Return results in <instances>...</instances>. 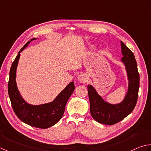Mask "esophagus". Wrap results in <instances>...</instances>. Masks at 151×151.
Masks as SVG:
<instances>
[{
	"label": "esophagus",
	"mask_w": 151,
	"mask_h": 151,
	"mask_svg": "<svg viewBox=\"0 0 151 151\" xmlns=\"http://www.w3.org/2000/svg\"><path fill=\"white\" fill-rule=\"evenodd\" d=\"M88 79L87 76L85 73H82V74L79 75L78 76V81L81 83H85L87 82Z\"/></svg>",
	"instance_id": "esophagus-1"
}]
</instances>
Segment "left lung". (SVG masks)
Instances as JSON below:
<instances>
[{
    "mask_svg": "<svg viewBox=\"0 0 151 151\" xmlns=\"http://www.w3.org/2000/svg\"><path fill=\"white\" fill-rule=\"evenodd\" d=\"M121 43L122 60L126 65L129 80L128 91L124 100L116 105L109 104L103 100L93 86H87L91 115L101 124L113 125L122 121L134 110L137 101L139 74L136 58L130 49L122 42Z\"/></svg>",
    "mask_w": 151,
    "mask_h": 151,
    "instance_id": "left-lung-1",
    "label": "left lung"
}]
</instances>
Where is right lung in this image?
Here are the masks:
<instances>
[{
    "instance_id": "1",
    "label": "right lung",
    "mask_w": 151,
    "mask_h": 151,
    "mask_svg": "<svg viewBox=\"0 0 151 151\" xmlns=\"http://www.w3.org/2000/svg\"><path fill=\"white\" fill-rule=\"evenodd\" d=\"M34 40L36 38L30 40V41ZM30 41L21 49L12 64L8 84V94L14 111L21 121L33 127L45 129L53 126L63 117L66 104L74 91L75 86L73 81L71 82L52 102L48 104L32 106L27 104L23 99L15 81L16 69L20 53L28 45Z\"/></svg>"
}]
</instances>
